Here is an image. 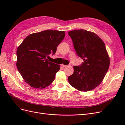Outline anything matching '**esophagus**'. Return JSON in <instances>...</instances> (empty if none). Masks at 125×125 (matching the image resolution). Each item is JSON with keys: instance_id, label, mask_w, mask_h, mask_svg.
<instances>
[{"instance_id": "34e87169", "label": "esophagus", "mask_w": 125, "mask_h": 125, "mask_svg": "<svg viewBox=\"0 0 125 125\" xmlns=\"http://www.w3.org/2000/svg\"><path fill=\"white\" fill-rule=\"evenodd\" d=\"M63 67H69L70 66V65H62Z\"/></svg>"}]
</instances>
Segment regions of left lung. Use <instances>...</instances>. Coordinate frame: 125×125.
I'll return each instance as SVG.
<instances>
[{"mask_svg": "<svg viewBox=\"0 0 125 125\" xmlns=\"http://www.w3.org/2000/svg\"><path fill=\"white\" fill-rule=\"evenodd\" d=\"M77 55L84 60L74 66L68 77L70 84L80 91L92 90L103 80L109 66V58L104 43L94 33L85 30L68 32Z\"/></svg>", "mask_w": 125, "mask_h": 125, "instance_id": "1", "label": "left lung"}]
</instances>
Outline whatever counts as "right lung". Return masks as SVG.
Masks as SVG:
<instances>
[{
	"instance_id": "add662e5",
	"label": "right lung",
	"mask_w": 125,
	"mask_h": 125,
	"mask_svg": "<svg viewBox=\"0 0 125 125\" xmlns=\"http://www.w3.org/2000/svg\"><path fill=\"white\" fill-rule=\"evenodd\" d=\"M65 36L64 31L45 30L29 35L18 47L17 67L29 85L44 89L54 81L60 65L50 62L46 57L55 54Z\"/></svg>"
}]
</instances>
